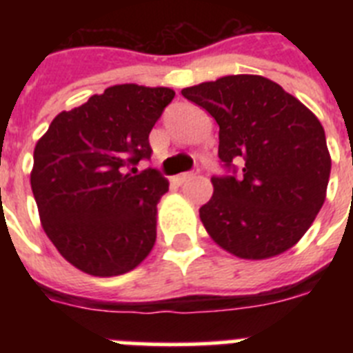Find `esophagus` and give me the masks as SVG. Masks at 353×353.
<instances>
[{"label": "esophagus", "instance_id": "1", "mask_svg": "<svg viewBox=\"0 0 353 353\" xmlns=\"http://www.w3.org/2000/svg\"><path fill=\"white\" fill-rule=\"evenodd\" d=\"M198 171L199 170H194V171H187V173L179 174V176H176V182H179V183H185V182H189V180L196 179V174H198Z\"/></svg>", "mask_w": 353, "mask_h": 353}]
</instances>
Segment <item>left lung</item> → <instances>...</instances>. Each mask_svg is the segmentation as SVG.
Returning a JSON list of instances; mask_svg holds the SVG:
<instances>
[{
	"label": "left lung",
	"mask_w": 353,
	"mask_h": 353,
	"mask_svg": "<svg viewBox=\"0 0 353 353\" xmlns=\"http://www.w3.org/2000/svg\"><path fill=\"white\" fill-rule=\"evenodd\" d=\"M182 95L217 121L219 159L230 171L212 176L214 194L199 208L208 235L244 260L288 251L325 201L330 155L320 120L261 76H226Z\"/></svg>",
	"instance_id": "obj_1"
}]
</instances>
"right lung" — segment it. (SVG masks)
I'll use <instances>...</instances> for the list:
<instances>
[{
	"label": "right lung",
	"instance_id": "right-lung-1",
	"mask_svg": "<svg viewBox=\"0 0 353 353\" xmlns=\"http://www.w3.org/2000/svg\"><path fill=\"white\" fill-rule=\"evenodd\" d=\"M173 97L162 86L117 84L61 111L37 143L31 191L40 221L76 269L120 276L154 248L157 203L170 183L152 168H127L150 159V130Z\"/></svg>",
	"mask_w": 353,
	"mask_h": 353
}]
</instances>
